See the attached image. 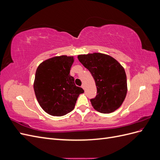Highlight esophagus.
I'll return each mask as SVG.
<instances>
[{
    "instance_id": "esophagus-1",
    "label": "esophagus",
    "mask_w": 160,
    "mask_h": 160,
    "mask_svg": "<svg viewBox=\"0 0 160 160\" xmlns=\"http://www.w3.org/2000/svg\"><path fill=\"white\" fill-rule=\"evenodd\" d=\"M81 88H83V89H85V84H84V83H83V84H82V85H81Z\"/></svg>"
}]
</instances>
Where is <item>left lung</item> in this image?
Returning a JSON list of instances; mask_svg holds the SVG:
<instances>
[{
  "label": "left lung",
  "instance_id": "8db88e82",
  "mask_svg": "<svg viewBox=\"0 0 160 160\" xmlns=\"http://www.w3.org/2000/svg\"><path fill=\"white\" fill-rule=\"evenodd\" d=\"M79 61L93 76L97 88L93 108L101 113H110L119 109L128 92L127 77L123 67L108 55L100 52L79 55Z\"/></svg>",
  "mask_w": 160,
  "mask_h": 160
}]
</instances>
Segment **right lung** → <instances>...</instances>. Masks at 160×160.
<instances>
[{"instance_id": "obj_1", "label": "right lung", "mask_w": 160, "mask_h": 160, "mask_svg": "<svg viewBox=\"0 0 160 160\" xmlns=\"http://www.w3.org/2000/svg\"><path fill=\"white\" fill-rule=\"evenodd\" d=\"M73 56H56L38 66L33 88L41 108L52 116H62L74 109L84 90L75 85L70 75Z\"/></svg>"}]
</instances>
